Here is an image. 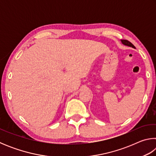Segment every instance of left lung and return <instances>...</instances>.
Masks as SVG:
<instances>
[{
  "instance_id": "left-lung-1",
  "label": "left lung",
  "mask_w": 156,
  "mask_h": 156,
  "mask_svg": "<svg viewBox=\"0 0 156 156\" xmlns=\"http://www.w3.org/2000/svg\"><path fill=\"white\" fill-rule=\"evenodd\" d=\"M121 42H122V43L123 44H125V45L131 47H133V48H135V46H134L133 44L131 43V42H129L127 40H121Z\"/></svg>"
}]
</instances>
